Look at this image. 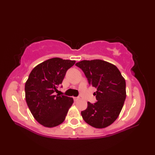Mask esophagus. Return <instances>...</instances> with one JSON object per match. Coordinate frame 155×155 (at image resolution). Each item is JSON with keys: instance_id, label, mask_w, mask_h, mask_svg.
<instances>
[{"instance_id": "esophagus-1", "label": "esophagus", "mask_w": 155, "mask_h": 155, "mask_svg": "<svg viewBox=\"0 0 155 155\" xmlns=\"http://www.w3.org/2000/svg\"><path fill=\"white\" fill-rule=\"evenodd\" d=\"M74 98V101H78V100H79L80 99V97H74V98Z\"/></svg>"}]
</instances>
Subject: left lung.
Instances as JSON below:
<instances>
[{
	"label": "left lung",
	"instance_id": "1",
	"mask_svg": "<svg viewBox=\"0 0 155 155\" xmlns=\"http://www.w3.org/2000/svg\"><path fill=\"white\" fill-rule=\"evenodd\" d=\"M97 91V102H87V109L81 111L85 122L97 128H105L117 118L126 99V82L114 64L101 59L83 60L76 64Z\"/></svg>",
	"mask_w": 155,
	"mask_h": 155
}]
</instances>
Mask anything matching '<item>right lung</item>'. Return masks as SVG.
I'll return each mask as SVG.
<instances>
[{"instance_id": "obj_1", "label": "right lung", "mask_w": 155, "mask_h": 155, "mask_svg": "<svg viewBox=\"0 0 155 155\" xmlns=\"http://www.w3.org/2000/svg\"><path fill=\"white\" fill-rule=\"evenodd\" d=\"M75 61L58 57L41 63L33 68L25 83V98L34 118L46 127H57L64 121L73 98L54 95L65 73Z\"/></svg>"}]
</instances>
